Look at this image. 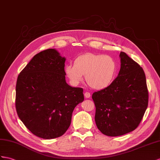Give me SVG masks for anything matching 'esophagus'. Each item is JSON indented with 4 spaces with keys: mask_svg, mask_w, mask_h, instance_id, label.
Returning a JSON list of instances; mask_svg holds the SVG:
<instances>
[{
    "mask_svg": "<svg viewBox=\"0 0 160 160\" xmlns=\"http://www.w3.org/2000/svg\"><path fill=\"white\" fill-rule=\"evenodd\" d=\"M84 96H85V98H90V96H91L90 93L87 92H85L84 93Z\"/></svg>",
    "mask_w": 160,
    "mask_h": 160,
    "instance_id": "obj_1",
    "label": "esophagus"
}]
</instances>
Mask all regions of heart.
I'll return each instance as SVG.
<instances>
[{
  "mask_svg": "<svg viewBox=\"0 0 160 160\" xmlns=\"http://www.w3.org/2000/svg\"><path fill=\"white\" fill-rule=\"evenodd\" d=\"M116 71L117 63L113 58L92 53L78 56L74 65L65 67L66 75L72 83H79L85 75L88 84L96 89L108 86L113 81Z\"/></svg>",
  "mask_w": 160,
  "mask_h": 160,
  "instance_id": "1",
  "label": "heart"
}]
</instances>
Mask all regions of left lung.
<instances>
[{"mask_svg":"<svg viewBox=\"0 0 160 160\" xmlns=\"http://www.w3.org/2000/svg\"><path fill=\"white\" fill-rule=\"evenodd\" d=\"M118 76L108 85L92 94L95 122L104 135L118 136L134 130L148 106L145 74L138 63L121 52Z\"/></svg>","mask_w":160,"mask_h":160,"instance_id":"8db88e82","label":"left lung"}]
</instances>
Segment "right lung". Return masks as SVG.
<instances>
[{"mask_svg": "<svg viewBox=\"0 0 160 160\" xmlns=\"http://www.w3.org/2000/svg\"><path fill=\"white\" fill-rule=\"evenodd\" d=\"M65 61L56 49H46L36 54L18 75L17 113L38 137L63 135L71 125L74 108L84 100L82 88L67 83Z\"/></svg>", "mask_w": 160, "mask_h": 160, "instance_id": "right-lung-1", "label": "right lung"}]
</instances>
